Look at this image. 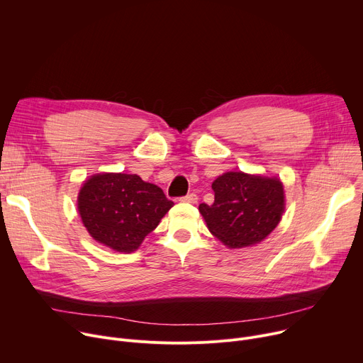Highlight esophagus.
<instances>
[{"label":"esophagus","mask_w":363,"mask_h":363,"mask_svg":"<svg viewBox=\"0 0 363 363\" xmlns=\"http://www.w3.org/2000/svg\"><path fill=\"white\" fill-rule=\"evenodd\" d=\"M180 200H182V202H184V203H197V194L189 193V194L183 196Z\"/></svg>","instance_id":"obj_1"}]
</instances>
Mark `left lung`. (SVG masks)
Here are the masks:
<instances>
[{
  "instance_id": "1",
  "label": "left lung",
  "mask_w": 363,
  "mask_h": 363,
  "mask_svg": "<svg viewBox=\"0 0 363 363\" xmlns=\"http://www.w3.org/2000/svg\"><path fill=\"white\" fill-rule=\"evenodd\" d=\"M213 205H199L212 235L229 248L259 244L286 209L283 183L277 177L228 172L213 183Z\"/></svg>"
}]
</instances>
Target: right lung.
<instances>
[{
  "mask_svg": "<svg viewBox=\"0 0 363 363\" xmlns=\"http://www.w3.org/2000/svg\"><path fill=\"white\" fill-rule=\"evenodd\" d=\"M173 205L158 186L137 174L99 173L77 194V211L89 235L118 252L138 250Z\"/></svg>",
  "mask_w": 363,
  "mask_h": 363,
  "instance_id": "right-lung-1",
  "label": "right lung"
}]
</instances>
